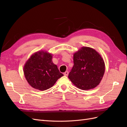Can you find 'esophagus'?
Listing matches in <instances>:
<instances>
[{"label": "esophagus", "instance_id": "obj_1", "mask_svg": "<svg viewBox=\"0 0 127 127\" xmlns=\"http://www.w3.org/2000/svg\"><path fill=\"white\" fill-rule=\"evenodd\" d=\"M64 76H67V75H68V71H65V72L64 73Z\"/></svg>", "mask_w": 127, "mask_h": 127}]
</instances>
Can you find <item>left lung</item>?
I'll return each instance as SVG.
<instances>
[{
	"label": "left lung",
	"mask_w": 127,
	"mask_h": 127,
	"mask_svg": "<svg viewBox=\"0 0 127 127\" xmlns=\"http://www.w3.org/2000/svg\"><path fill=\"white\" fill-rule=\"evenodd\" d=\"M105 71V64L101 55L94 49L82 47L74 53V66L68 75L78 88L88 90L97 86Z\"/></svg>",
	"instance_id": "8db88e82"
}]
</instances>
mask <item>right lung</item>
I'll return each instance as SVG.
<instances>
[{
	"mask_svg": "<svg viewBox=\"0 0 127 127\" xmlns=\"http://www.w3.org/2000/svg\"><path fill=\"white\" fill-rule=\"evenodd\" d=\"M52 55L47 52L39 51L27 61L24 73L27 81L32 87L40 91L49 89L64 76L57 65L52 63Z\"/></svg>",
	"mask_w": 127,
	"mask_h": 127,
	"instance_id": "1",
	"label": "right lung"
}]
</instances>
